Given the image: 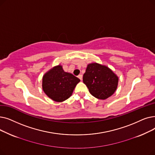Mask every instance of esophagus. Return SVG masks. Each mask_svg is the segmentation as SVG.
<instances>
[{
  "mask_svg": "<svg viewBox=\"0 0 155 155\" xmlns=\"http://www.w3.org/2000/svg\"><path fill=\"white\" fill-rule=\"evenodd\" d=\"M78 78H79L81 81V80L83 79V75H82V74L79 75V76H78Z\"/></svg>",
  "mask_w": 155,
  "mask_h": 155,
  "instance_id": "34e87169",
  "label": "esophagus"
}]
</instances>
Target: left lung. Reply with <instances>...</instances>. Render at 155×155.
Here are the masks:
<instances>
[{
    "instance_id": "1",
    "label": "left lung",
    "mask_w": 155,
    "mask_h": 155,
    "mask_svg": "<svg viewBox=\"0 0 155 155\" xmlns=\"http://www.w3.org/2000/svg\"><path fill=\"white\" fill-rule=\"evenodd\" d=\"M119 78L105 65L98 63L88 64L83 75V83L90 93L98 99L105 100L115 93Z\"/></svg>"
}]
</instances>
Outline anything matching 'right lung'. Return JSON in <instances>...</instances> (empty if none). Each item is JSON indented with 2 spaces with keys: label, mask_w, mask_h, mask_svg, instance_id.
Wrapping results in <instances>:
<instances>
[{
  "label": "right lung",
  "mask_w": 155,
  "mask_h": 155,
  "mask_svg": "<svg viewBox=\"0 0 155 155\" xmlns=\"http://www.w3.org/2000/svg\"><path fill=\"white\" fill-rule=\"evenodd\" d=\"M80 79L58 65L51 69L43 77L42 88L48 97L55 101L62 102L72 95Z\"/></svg>",
  "instance_id": "1"
}]
</instances>
